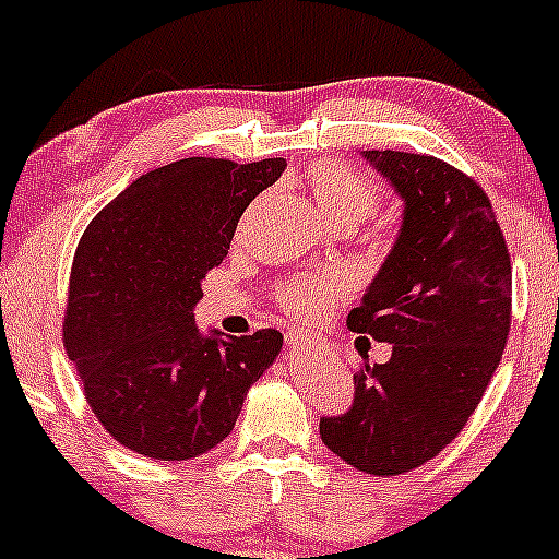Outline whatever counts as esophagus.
Returning a JSON list of instances; mask_svg holds the SVG:
<instances>
[{
	"instance_id": "1",
	"label": "esophagus",
	"mask_w": 559,
	"mask_h": 559,
	"mask_svg": "<svg viewBox=\"0 0 559 559\" xmlns=\"http://www.w3.org/2000/svg\"><path fill=\"white\" fill-rule=\"evenodd\" d=\"M286 349H289V353H299V349H305V342L299 340V334H294V331L286 334Z\"/></svg>"
}]
</instances>
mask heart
Listing matches in <instances>:
<instances>
[{"label": "heart", "mask_w": 559, "mask_h": 559, "mask_svg": "<svg viewBox=\"0 0 559 559\" xmlns=\"http://www.w3.org/2000/svg\"><path fill=\"white\" fill-rule=\"evenodd\" d=\"M305 186H308L312 201L323 212V217L334 228L342 230H353L355 225L369 219L379 210V204H382L379 188L340 162L312 164L305 171ZM345 294V281L336 278V275H326V278H292L278 286V302L289 318L310 323L326 316L336 302H342Z\"/></svg>", "instance_id": "b5f03b06"}]
</instances>
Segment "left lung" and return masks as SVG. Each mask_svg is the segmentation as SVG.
<instances>
[{
	"label": "left lung",
	"instance_id": "8db88e82",
	"mask_svg": "<svg viewBox=\"0 0 559 559\" xmlns=\"http://www.w3.org/2000/svg\"><path fill=\"white\" fill-rule=\"evenodd\" d=\"M403 199L397 241L347 326L390 342L364 358L353 406L321 438L369 475H403L438 456L480 403L512 323V265L486 190L427 153L364 151Z\"/></svg>",
	"mask_w": 559,
	"mask_h": 559
}]
</instances>
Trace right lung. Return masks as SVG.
Listing matches in <instances>:
<instances>
[{
  "label": "right lung",
  "mask_w": 559,
  "mask_h": 559,
  "mask_svg": "<svg viewBox=\"0 0 559 559\" xmlns=\"http://www.w3.org/2000/svg\"><path fill=\"white\" fill-rule=\"evenodd\" d=\"M284 158H182L138 177L95 214L73 254L63 318L92 414L143 456L186 462L223 443L284 336H204L193 305L247 206Z\"/></svg>",
  "instance_id": "obj_1"
}]
</instances>
